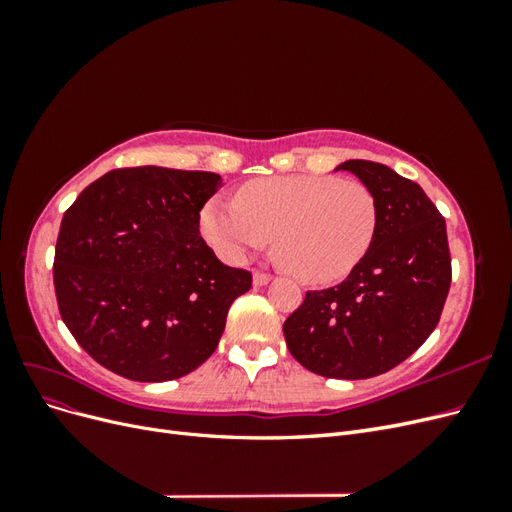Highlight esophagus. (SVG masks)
Returning <instances> with one entry per match:
<instances>
[{
    "mask_svg": "<svg viewBox=\"0 0 512 512\" xmlns=\"http://www.w3.org/2000/svg\"><path fill=\"white\" fill-rule=\"evenodd\" d=\"M269 282H271V275L269 273H262V271L254 273V286H267Z\"/></svg>",
    "mask_w": 512,
    "mask_h": 512,
    "instance_id": "obj_1",
    "label": "esophagus"
}]
</instances>
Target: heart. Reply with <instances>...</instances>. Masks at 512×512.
<instances>
[{
  "mask_svg": "<svg viewBox=\"0 0 512 512\" xmlns=\"http://www.w3.org/2000/svg\"><path fill=\"white\" fill-rule=\"evenodd\" d=\"M380 220L363 181L288 175L245 183L237 203L213 198L200 213L205 241L228 262L265 250L275 237L280 265L307 284L344 280L367 256Z\"/></svg>",
  "mask_w": 512,
  "mask_h": 512,
  "instance_id": "b5f03b06",
  "label": "heart"
}]
</instances>
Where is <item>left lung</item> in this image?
I'll list each match as a JSON object with an SVG mask.
<instances>
[{
	"label": "left lung",
	"mask_w": 512,
	"mask_h": 512,
	"mask_svg": "<svg viewBox=\"0 0 512 512\" xmlns=\"http://www.w3.org/2000/svg\"><path fill=\"white\" fill-rule=\"evenodd\" d=\"M335 170H348L376 194V239L342 284L305 294L284 322V337L314 374L365 380L406 361L436 329L451 288V252L446 222L421 185L369 160Z\"/></svg>",
	"instance_id": "1"
}]
</instances>
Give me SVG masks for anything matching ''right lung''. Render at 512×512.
I'll return each mask as SVG.
<instances>
[{
    "label": "right lung",
    "instance_id": "right-lung-1",
    "mask_svg": "<svg viewBox=\"0 0 512 512\" xmlns=\"http://www.w3.org/2000/svg\"><path fill=\"white\" fill-rule=\"evenodd\" d=\"M222 188L205 170L117 168L61 220L53 282L61 320L102 367L166 382L203 365L252 275L200 237V209Z\"/></svg>",
    "mask_w": 512,
    "mask_h": 512
}]
</instances>
